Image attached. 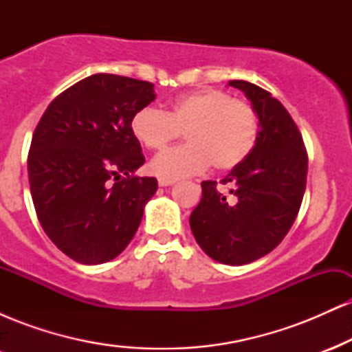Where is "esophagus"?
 I'll use <instances>...</instances> for the list:
<instances>
[{"label": "esophagus", "mask_w": 352, "mask_h": 352, "mask_svg": "<svg viewBox=\"0 0 352 352\" xmlns=\"http://www.w3.org/2000/svg\"><path fill=\"white\" fill-rule=\"evenodd\" d=\"M175 184V180H167V179H159L160 187H168V185Z\"/></svg>", "instance_id": "esophagus-1"}]
</instances>
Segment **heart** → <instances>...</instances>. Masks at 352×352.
I'll return each mask as SVG.
<instances>
[{
	"mask_svg": "<svg viewBox=\"0 0 352 352\" xmlns=\"http://www.w3.org/2000/svg\"><path fill=\"white\" fill-rule=\"evenodd\" d=\"M131 131L148 151H162L184 132L187 144L160 153L148 165L153 175L177 180L204 172L210 164L218 172L243 164L258 142L260 117L248 100L204 89L173 99L165 112L139 109Z\"/></svg>",
	"mask_w": 352,
	"mask_h": 352,
	"instance_id": "obj_1",
	"label": "heart"
}]
</instances>
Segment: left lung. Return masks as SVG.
<instances>
[{
  "label": "left lung",
  "mask_w": 352,
  "mask_h": 352,
  "mask_svg": "<svg viewBox=\"0 0 352 352\" xmlns=\"http://www.w3.org/2000/svg\"><path fill=\"white\" fill-rule=\"evenodd\" d=\"M228 86L245 92L260 117L253 152L220 184L201 182V200L190 215L200 248L223 265L240 266L281 243L300 212L308 175V153L289 112L268 91L246 80Z\"/></svg>",
  "instance_id": "obj_1"
}]
</instances>
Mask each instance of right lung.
<instances>
[{"mask_svg": "<svg viewBox=\"0 0 352 352\" xmlns=\"http://www.w3.org/2000/svg\"><path fill=\"white\" fill-rule=\"evenodd\" d=\"M153 99L147 80L94 74L60 92L36 127L28 155L36 213L78 263L122 253L157 192V179L134 175L145 159L131 131L132 116Z\"/></svg>", "mask_w": 352, "mask_h": 352, "instance_id": "1", "label": "right lung"}]
</instances>
